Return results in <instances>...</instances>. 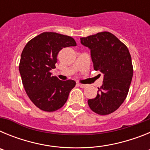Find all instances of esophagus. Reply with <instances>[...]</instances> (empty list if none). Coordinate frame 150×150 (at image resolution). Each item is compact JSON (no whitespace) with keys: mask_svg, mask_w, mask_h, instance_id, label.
<instances>
[{"mask_svg":"<svg viewBox=\"0 0 150 150\" xmlns=\"http://www.w3.org/2000/svg\"><path fill=\"white\" fill-rule=\"evenodd\" d=\"M77 86H79V87H80V88H86V87L87 86L86 85L81 84V83H78V84H77Z\"/></svg>","mask_w":150,"mask_h":150,"instance_id":"esophagus-1","label":"esophagus"}]
</instances>
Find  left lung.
Returning a JSON list of instances; mask_svg holds the SVG:
<instances>
[{
	"label": "left lung",
	"mask_w": 150,
	"mask_h": 150,
	"mask_svg": "<svg viewBox=\"0 0 150 150\" xmlns=\"http://www.w3.org/2000/svg\"><path fill=\"white\" fill-rule=\"evenodd\" d=\"M80 42L91 50L95 71L104 74L103 84L95 98L88 100V106L95 113L110 114L125 100L132 83L133 65L128 47L108 31L81 38Z\"/></svg>",
	"instance_id": "obj_1"
}]
</instances>
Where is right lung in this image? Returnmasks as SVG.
<instances>
[{"mask_svg":"<svg viewBox=\"0 0 150 150\" xmlns=\"http://www.w3.org/2000/svg\"><path fill=\"white\" fill-rule=\"evenodd\" d=\"M76 46V41L70 36L43 32L28 41L22 50L18 66L22 84L30 100L39 109L53 112L67 101L76 82L60 80L52 76L50 71L55 68L61 50Z\"/></svg>","mask_w":150,"mask_h":150,"instance_id":"right-lung-1","label":"right lung"}]
</instances>
